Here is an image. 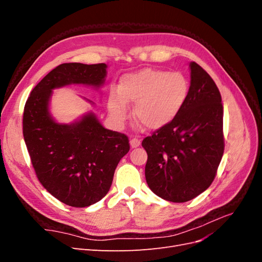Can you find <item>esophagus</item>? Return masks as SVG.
I'll list each match as a JSON object with an SVG mask.
<instances>
[{"label":"esophagus","instance_id":"esophagus-1","mask_svg":"<svg viewBox=\"0 0 262 262\" xmlns=\"http://www.w3.org/2000/svg\"><path fill=\"white\" fill-rule=\"evenodd\" d=\"M140 144H141V140L138 138H133L130 140L131 147H138Z\"/></svg>","mask_w":262,"mask_h":262}]
</instances>
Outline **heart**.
Returning <instances> with one entry per match:
<instances>
[{
  "mask_svg": "<svg viewBox=\"0 0 262 262\" xmlns=\"http://www.w3.org/2000/svg\"><path fill=\"white\" fill-rule=\"evenodd\" d=\"M188 94L189 82L181 73L144 69L121 78L119 92L109 95L108 109L115 120L121 123L129 116L128 102H133L134 117L146 128L156 130L176 118Z\"/></svg>",
  "mask_w": 262,
  "mask_h": 262,
  "instance_id": "b5f03b06",
  "label": "heart"
}]
</instances>
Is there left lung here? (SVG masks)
Listing matches in <instances>:
<instances>
[{
  "mask_svg": "<svg viewBox=\"0 0 262 262\" xmlns=\"http://www.w3.org/2000/svg\"><path fill=\"white\" fill-rule=\"evenodd\" d=\"M184 107L171 122L142 141L146 182L170 202H187L207 190L224 153L223 105L216 84L198 63Z\"/></svg>",
  "mask_w": 262,
  "mask_h": 262,
  "instance_id": "left-lung-1",
  "label": "left lung"
}]
</instances>
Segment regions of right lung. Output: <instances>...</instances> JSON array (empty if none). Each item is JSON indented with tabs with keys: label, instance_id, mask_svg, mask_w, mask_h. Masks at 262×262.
Segmentation results:
<instances>
[{
	"label": "right lung",
	"instance_id": "obj_1",
	"mask_svg": "<svg viewBox=\"0 0 262 262\" xmlns=\"http://www.w3.org/2000/svg\"><path fill=\"white\" fill-rule=\"evenodd\" d=\"M105 63H63L31 91L24 108L23 134L36 176L45 189L70 207L85 208L104 198L118 163L129 152V138L105 129L94 114L59 124L48 104L53 89L69 84L100 86Z\"/></svg>",
	"mask_w": 262,
	"mask_h": 262
}]
</instances>
